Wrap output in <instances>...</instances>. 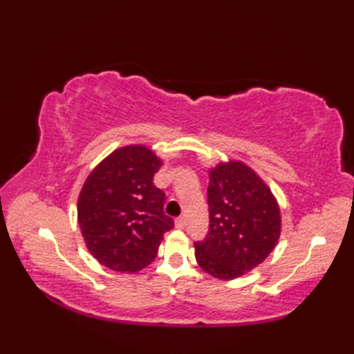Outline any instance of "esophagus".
I'll return each mask as SVG.
<instances>
[{
  "label": "esophagus",
  "mask_w": 354,
  "mask_h": 354,
  "mask_svg": "<svg viewBox=\"0 0 354 354\" xmlns=\"http://www.w3.org/2000/svg\"><path fill=\"white\" fill-rule=\"evenodd\" d=\"M175 227L179 228V230H183L185 227V219H184V217H178V219L175 221Z\"/></svg>",
  "instance_id": "obj_1"
}]
</instances>
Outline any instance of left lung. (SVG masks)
Wrapping results in <instances>:
<instances>
[{
    "label": "left lung",
    "instance_id": "obj_1",
    "mask_svg": "<svg viewBox=\"0 0 354 354\" xmlns=\"http://www.w3.org/2000/svg\"><path fill=\"white\" fill-rule=\"evenodd\" d=\"M209 228L194 242L196 261L207 274L232 280L272 252L281 230L274 194L248 165L222 162L209 170Z\"/></svg>",
    "mask_w": 354,
    "mask_h": 354
}]
</instances>
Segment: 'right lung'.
I'll use <instances>...</instances> for the list:
<instances>
[{"instance_id":"add662e5","label":"right lung","mask_w":354,"mask_h":354,"mask_svg":"<svg viewBox=\"0 0 354 354\" xmlns=\"http://www.w3.org/2000/svg\"><path fill=\"white\" fill-rule=\"evenodd\" d=\"M161 161L145 146L117 149L86 178L77 214L86 248L103 266L137 272L152 261L173 219L153 184Z\"/></svg>"}]
</instances>
